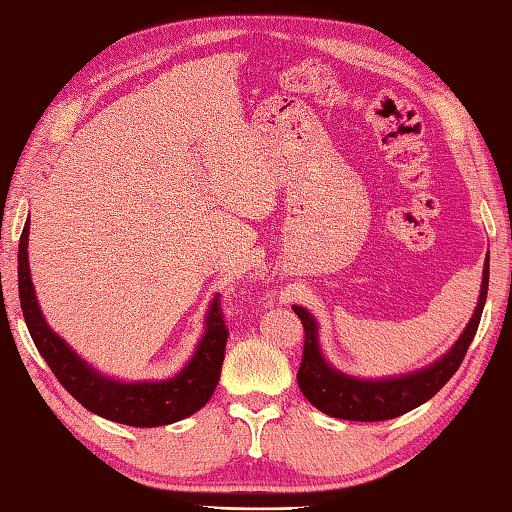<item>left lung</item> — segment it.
Masks as SVG:
<instances>
[{
    "mask_svg": "<svg viewBox=\"0 0 512 512\" xmlns=\"http://www.w3.org/2000/svg\"><path fill=\"white\" fill-rule=\"evenodd\" d=\"M488 263L490 260L486 256L482 291H479L475 314L460 340L453 344L451 351L444 353L440 360H435L429 367L406 375H395V378L362 380L333 369L320 351L318 322L305 307L294 305V311L302 327H305V349H302V362L296 375L302 395L318 411L353 422L393 420V417H400L406 411H413L415 406L431 400L460 369L466 351L475 338L488 294Z\"/></svg>",
    "mask_w": 512,
    "mask_h": 512,
    "instance_id": "left-lung-1",
    "label": "left lung"
}]
</instances>
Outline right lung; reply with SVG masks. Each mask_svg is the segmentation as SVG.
<instances>
[{
  "instance_id": "obj_1",
  "label": "right lung",
  "mask_w": 512,
  "mask_h": 512,
  "mask_svg": "<svg viewBox=\"0 0 512 512\" xmlns=\"http://www.w3.org/2000/svg\"><path fill=\"white\" fill-rule=\"evenodd\" d=\"M28 232L30 223L26 221L17 254L19 302H22L30 338H33L41 358L55 373V378L61 382V387L88 411L119 424L141 426V429L179 422L183 417L201 411L207 400L212 398L218 380H221V367L225 360L229 331L223 320L221 300H218L221 296L216 294L210 309H207L205 333L198 340L192 360L174 378L161 382L112 380L92 369L86 360H81L41 316L33 280H30Z\"/></svg>"
}]
</instances>
